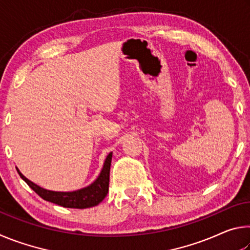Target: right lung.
I'll use <instances>...</instances> for the list:
<instances>
[{"label": "right lung", "mask_w": 250, "mask_h": 250, "mask_svg": "<svg viewBox=\"0 0 250 250\" xmlns=\"http://www.w3.org/2000/svg\"><path fill=\"white\" fill-rule=\"evenodd\" d=\"M112 152H110L104 163V167L101 170L99 176L97 180L91 183L87 188L74 192H55L48 191L41 186L26 179L20 170L16 167L20 176L26 182L27 185L34 192L43 198L45 201L52 202L54 204L61 205L62 207H68V208H88L98 205L103 202L104 198L107 196L109 191V175H110V166H111Z\"/></svg>", "instance_id": "obj_1"}]
</instances>
